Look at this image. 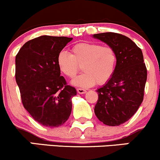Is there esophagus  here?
<instances>
[{"label": "esophagus", "mask_w": 160, "mask_h": 160, "mask_svg": "<svg viewBox=\"0 0 160 160\" xmlns=\"http://www.w3.org/2000/svg\"><path fill=\"white\" fill-rule=\"evenodd\" d=\"M77 92L78 93V94H85L86 93V90L85 89H83V88H78L77 89Z\"/></svg>", "instance_id": "esophagus-1"}]
</instances>
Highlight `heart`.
Wrapping results in <instances>:
<instances>
[{"label": "heart", "instance_id": "obj_1", "mask_svg": "<svg viewBox=\"0 0 160 160\" xmlns=\"http://www.w3.org/2000/svg\"><path fill=\"white\" fill-rule=\"evenodd\" d=\"M71 54L61 51L57 57L59 69L66 77L73 78L79 71L84 72L72 81L75 86L88 88L95 84L103 85L112 78L117 57L108 45L92 42H79L71 47Z\"/></svg>", "mask_w": 160, "mask_h": 160}]
</instances>
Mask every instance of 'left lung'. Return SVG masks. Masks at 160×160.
<instances>
[{"label":"left lung","mask_w":160,"mask_h":160,"mask_svg":"<svg viewBox=\"0 0 160 160\" xmlns=\"http://www.w3.org/2000/svg\"><path fill=\"white\" fill-rule=\"evenodd\" d=\"M94 37L112 47L117 57L112 78L97 91L95 115L105 125H120L131 119L143 100L148 70L142 51L129 38L119 33L94 34Z\"/></svg>","instance_id":"8db88e82"}]
</instances>
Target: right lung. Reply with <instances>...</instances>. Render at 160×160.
Instances as JSON below:
<instances>
[{
    "mask_svg": "<svg viewBox=\"0 0 160 160\" xmlns=\"http://www.w3.org/2000/svg\"><path fill=\"white\" fill-rule=\"evenodd\" d=\"M72 40L42 35L27 41L16 56V82L23 107L44 126H60L71 114L76 90L60 76L57 57Z\"/></svg>",
    "mask_w": 160,
    "mask_h": 160,
    "instance_id": "right-lung-1",
    "label": "right lung"
}]
</instances>
